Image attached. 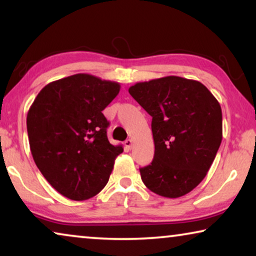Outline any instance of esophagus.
Instances as JSON below:
<instances>
[{
  "mask_svg": "<svg viewBox=\"0 0 256 256\" xmlns=\"http://www.w3.org/2000/svg\"><path fill=\"white\" fill-rule=\"evenodd\" d=\"M124 146H126V148H127V149H129V150H130V149L132 148V146H134V141H132V138H128V140H127V141H126V142H124Z\"/></svg>",
  "mask_w": 256,
  "mask_h": 256,
  "instance_id": "esophagus-1",
  "label": "esophagus"
}]
</instances>
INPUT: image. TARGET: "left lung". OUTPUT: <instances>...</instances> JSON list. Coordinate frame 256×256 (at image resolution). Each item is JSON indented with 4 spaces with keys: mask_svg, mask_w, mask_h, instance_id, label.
I'll use <instances>...</instances> for the list:
<instances>
[{
    "mask_svg": "<svg viewBox=\"0 0 256 256\" xmlns=\"http://www.w3.org/2000/svg\"><path fill=\"white\" fill-rule=\"evenodd\" d=\"M129 93L152 116L155 155L141 168L154 194L180 198L204 180L222 140V107L197 80L168 76L136 82Z\"/></svg>",
    "mask_w": 256,
    "mask_h": 256,
    "instance_id": "1",
    "label": "left lung"
}]
</instances>
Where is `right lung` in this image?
<instances>
[{
  "label": "right lung",
  "instance_id": "right-lung-1",
  "mask_svg": "<svg viewBox=\"0 0 256 256\" xmlns=\"http://www.w3.org/2000/svg\"><path fill=\"white\" fill-rule=\"evenodd\" d=\"M120 84L78 73L48 84L26 116L30 150L51 186L72 200H86L106 186L121 144L107 138L102 110Z\"/></svg>",
  "mask_w": 256,
  "mask_h": 256
}]
</instances>
